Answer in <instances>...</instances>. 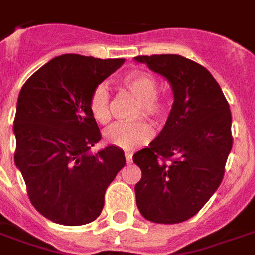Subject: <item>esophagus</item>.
I'll list each match as a JSON object with an SVG mask.
<instances>
[{"mask_svg":"<svg viewBox=\"0 0 255 255\" xmlns=\"http://www.w3.org/2000/svg\"><path fill=\"white\" fill-rule=\"evenodd\" d=\"M126 161H127L128 164L132 163V153H131V152H126Z\"/></svg>","mask_w":255,"mask_h":255,"instance_id":"esophagus-1","label":"esophagus"}]
</instances>
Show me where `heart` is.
I'll return each instance as SVG.
<instances>
[{
    "instance_id": "1",
    "label": "heart",
    "mask_w": 255,
    "mask_h": 255,
    "mask_svg": "<svg viewBox=\"0 0 255 255\" xmlns=\"http://www.w3.org/2000/svg\"><path fill=\"white\" fill-rule=\"evenodd\" d=\"M124 91L136 98V103L131 111V119H145L153 123L163 122L168 115L167 96L159 91V81L152 74L145 71H133L127 74L120 81ZM88 108L92 118L102 126L110 123L112 118L111 95L107 86L99 83L91 91L88 99ZM106 141L114 147L131 151L147 144L152 137V128L143 120L131 123H118L104 133Z\"/></svg>"
}]
</instances>
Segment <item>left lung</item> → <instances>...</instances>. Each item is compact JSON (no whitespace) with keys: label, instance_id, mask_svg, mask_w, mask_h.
I'll use <instances>...</instances> for the list:
<instances>
[{"label":"left lung","instance_id":"left-lung-1","mask_svg":"<svg viewBox=\"0 0 255 255\" xmlns=\"http://www.w3.org/2000/svg\"><path fill=\"white\" fill-rule=\"evenodd\" d=\"M167 78L174 102L163 131L136 152V204L148 221L178 224L200 212L221 184L233 145L232 112L213 75L176 54L139 55Z\"/></svg>","mask_w":255,"mask_h":255}]
</instances>
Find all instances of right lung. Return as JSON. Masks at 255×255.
Here are the masks:
<instances>
[{
  "instance_id": "1",
  "label": "right lung",
  "mask_w": 255,
  "mask_h": 255,
  "mask_svg": "<svg viewBox=\"0 0 255 255\" xmlns=\"http://www.w3.org/2000/svg\"><path fill=\"white\" fill-rule=\"evenodd\" d=\"M126 59L63 54L22 86L14 118V163L30 202L50 221L85 225L99 217L104 193L126 165L124 152L110 145L90 153L100 139L88 99Z\"/></svg>"
}]
</instances>
